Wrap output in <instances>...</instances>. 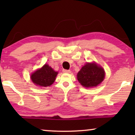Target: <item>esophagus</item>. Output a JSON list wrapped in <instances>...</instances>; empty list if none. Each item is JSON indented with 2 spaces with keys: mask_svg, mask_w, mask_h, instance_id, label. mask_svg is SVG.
I'll use <instances>...</instances> for the list:
<instances>
[{
  "mask_svg": "<svg viewBox=\"0 0 135 135\" xmlns=\"http://www.w3.org/2000/svg\"><path fill=\"white\" fill-rule=\"evenodd\" d=\"M62 72H63L64 73H71V71L67 69H63L62 70Z\"/></svg>",
  "mask_w": 135,
  "mask_h": 135,
  "instance_id": "34e87169",
  "label": "esophagus"
}]
</instances>
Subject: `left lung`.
Listing matches in <instances>:
<instances>
[{
    "instance_id": "left-lung-1",
    "label": "left lung",
    "mask_w": 135,
    "mask_h": 135,
    "mask_svg": "<svg viewBox=\"0 0 135 135\" xmlns=\"http://www.w3.org/2000/svg\"><path fill=\"white\" fill-rule=\"evenodd\" d=\"M104 77V70L96 62H86L77 75L79 83L86 88L97 86L103 82Z\"/></svg>"
}]
</instances>
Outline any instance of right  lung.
Masks as SVG:
<instances>
[{"instance_id": "add662e5", "label": "right lung", "mask_w": 135, "mask_h": 135, "mask_svg": "<svg viewBox=\"0 0 135 135\" xmlns=\"http://www.w3.org/2000/svg\"><path fill=\"white\" fill-rule=\"evenodd\" d=\"M58 74V72L55 71L49 64H45L40 69L33 73L31 75V79L36 85L47 87L53 84Z\"/></svg>"}]
</instances>
